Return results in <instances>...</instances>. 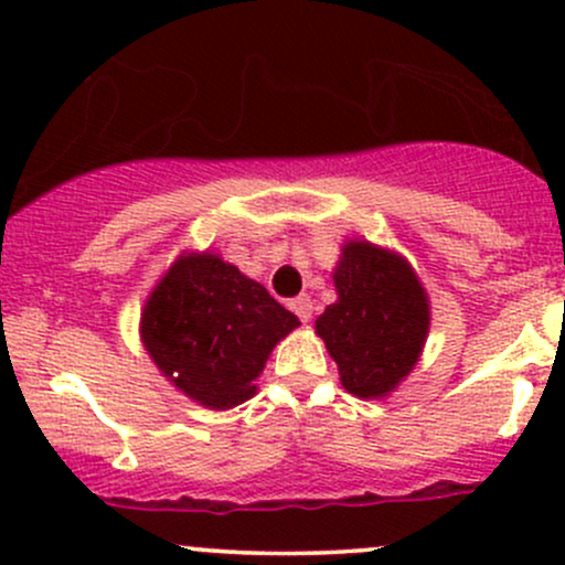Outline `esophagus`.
I'll return each instance as SVG.
<instances>
[{"label": "esophagus", "instance_id": "esophagus-1", "mask_svg": "<svg viewBox=\"0 0 565 565\" xmlns=\"http://www.w3.org/2000/svg\"><path fill=\"white\" fill-rule=\"evenodd\" d=\"M289 310H291V313H295L300 321H310V316H313V300H310L308 295L295 297V300L289 302Z\"/></svg>", "mask_w": 565, "mask_h": 565}]
</instances>
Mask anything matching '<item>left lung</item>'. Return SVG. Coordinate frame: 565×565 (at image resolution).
I'll return each instance as SVG.
<instances>
[{"label":"left lung","mask_w":565,"mask_h":565,"mask_svg":"<svg viewBox=\"0 0 565 565\" xmlns=\"http://www.w3.org/2000/svg\"><path fill=\"white\" fill-rule=\"evenodd\" d=\"M337 302L316 332L337 361L348 393L380 398L412 372L423 353L430 308L414 270L369 242H350L334 270Z\"/></svg>","instance_id":"1"}]
</instances>
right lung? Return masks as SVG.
I'll use <instances>...</instances> for the list:
<instances>
[{"label":"right lung","instance_id":"obj_1","mask_svg":"<svg viewBox=\"0 0 565 565\" xmlns=\"http://www.w3.org/2000/svg\"><path fill=\"white\" fill-rule=\"evenodd\" d=\"M297 323L263 284L206 252L172 265L148 297L140 329L174 387L210 408H233L255 395L270 350Z\"/></svg>","mask_w":565,"mask_h":565}]
</instances>
